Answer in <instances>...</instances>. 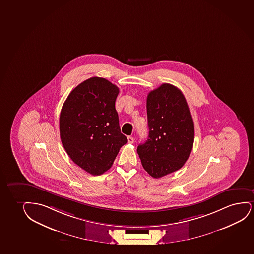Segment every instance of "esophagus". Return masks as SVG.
Returning a JSON list of instances; mask_svg holds the SVG:
<instances>
[{
	"label": "esophagus",
	"mask_w": 254,
	"mask_h": 254,
	"mask_svg": "<svg viewBox=\"0 0 254 254\" xmlns=\"http://www.w3.org/2000/svg\"><path fill=\"white\" fill-rule=\"evenodd\" d=\"M134 141H135V139H134V137H132V136H128V143H130V144H132V143H134Z\"/></svg>",
	"instance_id": "esophagus-1"
}]
</instances>
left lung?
I'll return each instance as SVG.
<instances>
[{
  "mask_svg": "<svg viewBox=\"0 0 254 254\" xmlns=\"http://www.w3.org/2000/svg\"><path fill=\"white\" fill-rule=\"evenodd\" d=\"M148 138L137 147L145 171L159 179L187 162L194 142V123L182 92L164 83L147 97Z\"/></svg>",
  "mask_w": 254,
  "mask_h": 254,
  "instance_id": "left-lung-1",
  "label": "left lung"
}]
</instances>
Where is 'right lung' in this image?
I'll use <instances>...</instances> for the list:
<instances>
[{"label": "right lung", "mask_w": 254, "mask_h": 254, "mask_svg": "<svg viewBox=\"0 0 254 254\" xmlns=\"http://www.w3.org/2000/svg\"><path fill=\"white\" fill-rule=\"evenodd\" d=\"M119 93V87L105 78H89L71 91L62 107L64 148L74 163L94 176L109 170L128 141L120 131L115 108Z\"/></svg>", "instance_id": "obj_1"}]
</instances>
